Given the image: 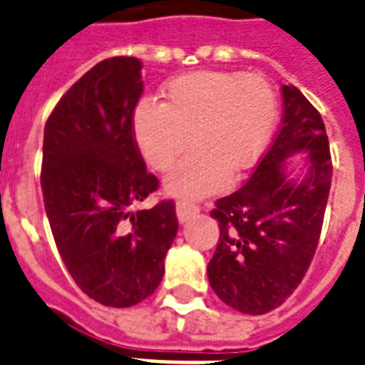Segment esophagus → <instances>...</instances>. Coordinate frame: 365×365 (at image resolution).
Wrapping results in <instances>:
<instances>
[{"label":"esophagus","mask_w":365,"mask_h":365,"mask_svg":"<svg viewBox=\"0 0 365 365\" xmlns=\"http://www.w3.org/2000/svg\"><path fill=\"white\" fill-rule=\"evenodd\" d=\"M200 211L196 203H188V202H177V217H179L180 222H186L190 217Z\"/></svg>","instance_id":"1"}]
</instances>
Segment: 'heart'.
<instances>
[{"label":"heart","mask_w":365,"mask_h":365,"mask_svg":"<svg viewBox=\"0 0 365 365\" xmlns=\"http://www.w3.org/2000/svg\"><path fill=\"white\" fill-rule=\"evenodd\" d=\"M163 104L140 101L133 112L138 150L158 171L173 168L165 188L202 197L227 188L230 175L253 168L278 120L276 93L264 78L236 72H194L163 87Z\"/></svg>","instance_id":"obj_1"}]
</instances>
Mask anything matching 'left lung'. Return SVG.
<instances>
[{
	"mask_svg": "<svg viewBox=\"0 0 365 365\" xmlns=\"http://www.w3.org/2000/svg\"><path fill=\"white\" fill-rule=\"evenodd\" d=\"M284 120L250 180L215 202L221 236L207 264L217 297L244 314L278 309L309 270L331 186V154L320 112L295 86L282 87ZM309 152V175L284 179L283 162Z\"/></svg>",
	"mask_w": 365,
	"mask_h": 365,
	"instance_id": "left-lung-1",
	"label": "left lung"
}]
</instances>
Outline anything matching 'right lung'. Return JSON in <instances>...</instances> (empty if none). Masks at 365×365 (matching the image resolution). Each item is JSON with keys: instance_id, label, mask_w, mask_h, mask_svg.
Returning a JSON list of instances; mask_svg holds the SVG:
<instances>
[{"instance_id": "add662e5", "label": "right lung", "mask_w": 365, "mask_h": 365, "mask_svg": "<svg viewBox=\"0 0 365 365\" xmlns=\"http://www.w3.org/2000/svg\"><path fill=\"white\" fill-rule=\"evenodd\" d=\"M140 68L135 56L95 64L62 95L43 135L41 190L56 250L78 287L115 309L156 291L179 228L173 200L137 209L160 188L133 135Z\"/></svg>"}]
</instances>
